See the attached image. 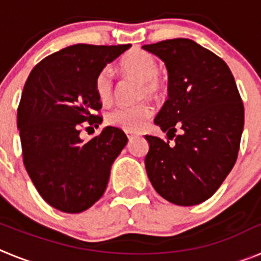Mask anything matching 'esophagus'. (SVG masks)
<instances>
[{
    "label": "esophagus",
    "instance_id": "34e87169",
    "mask_svg": "<svg viewBox=\"0 0 261 261\" xmlns=\"http://www.w3.org/2000/svg\"><path fill=\"white\" fill-rule=\"evenodd\" d=\"M126 136H128L129 140H133V138H135L137 135H136V133H132V132H126Z\"/></svg>",
    "mask_w": 261,
    "mask_h": 261
}]
</instances>
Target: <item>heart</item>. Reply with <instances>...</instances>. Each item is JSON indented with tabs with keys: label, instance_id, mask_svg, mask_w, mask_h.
Wrapping results in <instances>:
<instances>
[{
	"label": "heart",
	"instance_id": "1",
	"mask_svg": "<svg viewBox=\"0 0 261 261\" xmlns=\"http://www.w3.org/2000/svg\"><path fill=\"white\" fill-rule=\"evenodd\" d=\"M121 68L126 74L141 81L140 98H156L163 90L162 80L158 77L159 66L155 57L140 48L132 49L121 60ZM95 93L103 103H108L114 94V73L110 66H105L95 77ZM153 107L142 100L133 106H117L106 116L107 123L126 132H135L150 119Z\"/></svg>",
	"mask_w": 261,
	"mask_h": 261
}]
</instances>
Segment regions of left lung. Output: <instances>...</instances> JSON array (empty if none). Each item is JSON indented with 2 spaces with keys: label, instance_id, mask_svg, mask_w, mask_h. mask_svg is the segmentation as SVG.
<instances>
[{
  "label": "left lung",
  "instance_id": "8db88e82",
  "mask_svg": "<svg viewBox=\"0 0 261 261\" xmlns=\"http://www.w3.org/2000/svg\"><path fill=\"white\" fill-rule=\"evenodd\" d=\"M142 48L167 68L168 99L154 123L174 140L170 145L168 140L145 136L150 145L147 176L167 201L197 205L214 195L238 158L244 125L238 87L226 62L191 39Z\"/></svg>",
  "mask_w": 261,
  "mask_h": 261
}]
</instances>
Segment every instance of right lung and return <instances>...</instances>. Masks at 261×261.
<instances>
[{"label": "right lung", "instance_id": "1", "mask_svg": "<svg viewBox=\"0 0 261 261\" xmlns=\"http://www.w3.org/2000/svg\"><path fill=\"white\" fill-rule=\"evenodd\" d=\"M130 44H74L41 60L23 89L17 124L23 163L50 206L81 213L105 193L111 166L128 142L125 133L106 126L89 141L80 137L85 121L99 126L102 108L95 77Z\"/></svg>", "mask_w": 261, "mask_h": 261}]
</instances>
